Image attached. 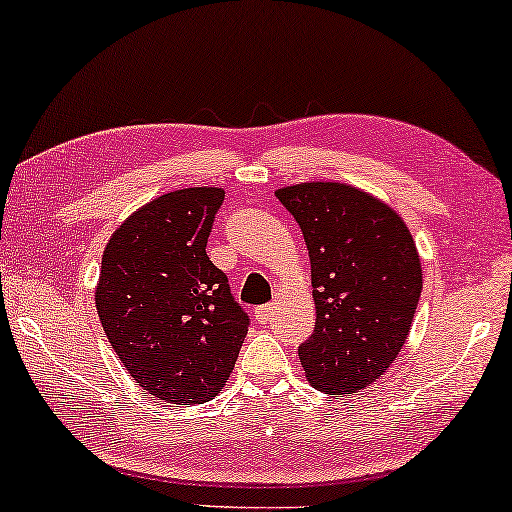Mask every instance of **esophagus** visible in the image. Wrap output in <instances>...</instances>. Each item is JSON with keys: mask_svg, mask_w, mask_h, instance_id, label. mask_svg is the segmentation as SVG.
<instances>
[{"mask_svg": "<svg viewBox=\"0 0 512 512\" xmlns=\"http://www.w3.org/2000/svg\"><path fill=\"white\" fill-rule=\"evenodd\" d=\"M272 313H274V306L272 304L258 306V309H256V322H258V325H267V320L272 318Z\"/></svg>", "mask_w": 512, "mask_h": 512, "instance_id": "1", "label": "esophagus"}]
</instances>
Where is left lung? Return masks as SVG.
Segmentation results:
<instances>
[{
	"mask_svg": "<svg viewBox=\"0 0 512 512\" xmlns=\"http://www.w3.org/2000/svg\"><path fill=\"white\" fill-rule=\"evenodd\" d=\"M311 261L316 327L297 350L306 380L329 396L357 393L389 371L410 334L423 277L398 212L345 183L277 190Z\"/></svg>",
	"mask_w": 512,
	"mask_h": 512,
	"instance_id": "obj_1",
	"label": "left lung"
}]
</instances>
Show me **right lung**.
Instances as JSON below:
<instances>
[{
  "mask_svg": "<svg viewBox=\"0 0 512 512\" xmlns=\"http://www.w3.org/2000/svg\"><path fill=\"white\" fill-rule=\"evenodd\" d=\"M222 187H187L132 212L102 254L96 309L121 364L171 405L212 400L249 329L206 254Z\"/></svg>",
  "mask_w": 512,
  "mask_h": 512,
  "instance_id": "add662e5",
  "label": "right lung"
}]
</instances>
